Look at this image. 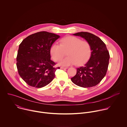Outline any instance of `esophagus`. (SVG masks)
Instances as JSON below:
<instances>
[{"instance_id":"34e87169","label":"esophagus","mask_w":127,"mask_h":127,"mask_svg":"<svg viewBox=\"0 0 127 127\" xmlns=\"http://www.w3.org/2000/svg\"><path fill=\"white\" fill-rule=\"evenodd\" d=\"M60 68H61V69H67L68 68H67V67H60Z\"/></svg>"}]
</instances>
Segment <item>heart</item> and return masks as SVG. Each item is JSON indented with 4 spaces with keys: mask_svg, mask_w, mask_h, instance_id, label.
Masks as SVG:
<instances>
[{
    "mask_svg": "<svg viewBox=\"0 0 127 127\" xmlns=\"http://www.w3.org/2000/svg\"><path fill=\"white\" fill-rule=\"evenodd\" d=\"M51 55L55 61L61 60L67 52V57L59 62L61 66H69L75 64L81 66L89 60L92 54L90 44L86 41H81L80 39L74 36H67L61 39L60 45L54 44L50 48Z\"/></svg>",
    "mask_w": 127,
    "mask_h": 127,
    "instance_id": "b5f03b06",
    "label": "heart"
}]
</instances>
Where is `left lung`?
Returning <instances> with one entry per match:
<instances>
[{
    "label": "left lung",
    "mask_w": 127,
    "mask_h": 127,
    "mask_svg": "<svg viewBox=\"0 0 127 127\" xmlns=\"http://www.w3.org/2000/svg\"><path fill=\"white\" fill-rule=\"evenodd\" d=\"M84 38L90 45L92 54L88 61L77 68L76 75L71 78L77 86L91 87L98 84L105 76L109 64L110 54L105 44L95 35L88 32L73 34Z\"/></svg>",
    "instance_id": "obj_1"
}]
</instances>
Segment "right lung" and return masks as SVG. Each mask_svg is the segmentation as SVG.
Segmentation results:
<instances>
[{
	"label": "right lung",
	"mask_w": 127,
	"mask_h": 127,
	"mask_svg": "<svg viewBox=\"0 0 127 127\" xmlns=\"http://www.w3.org/2000/svg\"><path fill=\"white\" fill-rule=\"evenodd\" d=\"M60 37L55 33L40 32L31 34L19 45L16 67L21 78L30 86L41 88L49 84L60 67L51 60L50 48Z\"/></svg>",
	"instance_id": "add662e5"
}]
</instances>
